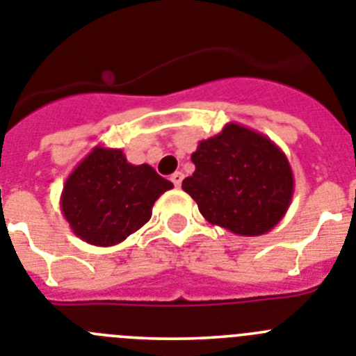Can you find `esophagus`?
<instances>
[{
    "mask_svg": "<svg viewBox=\"0 0 356 356\" xmlns=\"http://www.w3.org/2000/svg\"><path fill=\"white\" fill-rule=\"evenodd\" d=\"M182 179H184V174H182V172H175V174L170 177V181L174 182L175 188H179L182 184Z\"/></svg>",
    "mask_w": 356,
    "mask_h": 356,
    "instance_id": "esophagus-1",
    "label": "esophagus"
}]
</instances>
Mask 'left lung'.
Returning <instances> with one entry per match:
<instances>
[{
    "label": "left lung",
    "instance_id": "obj_1",
    "mask_svg": "<svg viewBox=\"0 0 356 356\" xmlns=\"http://www.w3.org/2000/svg\"><path fill=\"white\" fill-rule=\"evenodd\" d=\"M193 175L182 181L209 224L240 236L276 227L293 195V174L285 152L270 138L240 123L199 141L191 154Z\"/></svg>",
    "mask_w": 356,
    "mask_h": 356
}]
</instances>
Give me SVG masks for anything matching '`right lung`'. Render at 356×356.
<instances>
[{"mask_svg":"<svg viewBox=\"0 0 356 356\" xmlns=\"http://www.w3.org/2000/svg\"><path fill=\"white\" fill-rule=\"evenodd\" d=\"M174 184L150 165H131L120 148L95 147L64 182L60 209L84 242L111 247L143 227Z\"/></svg>","mask_w":356,"mask_h":356,"instance_id":"1","label":"right lung"}]
</instances>
